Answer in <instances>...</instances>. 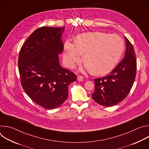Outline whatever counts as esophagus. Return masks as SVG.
Wrapping results in <instances>:
<instances>
[{
    "mask_svg": "<svg viewBox=\"0 0 149 149\" xmlns=\"http://www.w3.org/2000/svg\"><path fill=\"white\" fill-rule=\"evenodd\" d=\"M77 79L78 81H82L84 80V77L82 75H78L77 77Z\"/></svg>",
    "mask_w": 149,
    "mask_h": 149,
    "instance_id": "34e87169",
    "label": "esophagus"
}]
</instances>
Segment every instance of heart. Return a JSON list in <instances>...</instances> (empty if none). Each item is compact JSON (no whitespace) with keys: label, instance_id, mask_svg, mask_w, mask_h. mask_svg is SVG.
I'll return each instance as SVG.
<instances>
[{"label":"heart","instance_id":"obj_1","mask_svg":"<svg viewBox=\"0 0 149 149\" xmlns=\"http://www.w3.org/2000/svg\"><path fill=\"white\" fill-rule=\"evenodd\" d=\"M124 48V40L117 34L84 33L76 36L75 43L69 40L65 42L63 60L67 67L73 68L84 54L86 68L94 75H104L118 64Z\"/></svg>","mask_w":149,"mask_h":149}]
</instances>
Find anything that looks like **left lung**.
Here are the masks:
<instances>
[{
  "instance_id": "left-lung-1",
  "label": "left lung",
  "mask_w": 149,
  "mask_h": 149,
  "mask_svg": "<svg viewBox=\"0 0 149 149\" xmlns=\"http://www.w3.org/2000/svg\"><path fill=\"white\" fill-rule=\"evenodd\" d=\"M125 53L123 59L108 75L94 79L93 99L98 104L111 107L121 102L129 93L136 74V54L131 42L125 36Z\"/></svg>"
}]
</instances>
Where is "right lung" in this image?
I'll list each match as a JSON object with an SVG mask.
<instances>
[{"label": "right lung", "instance_id": "1", "mask_svg": "<svg viewBox=\"0 0 149 149\" xmlns=\"http://www.w3.org/2000/svg\"><path fill=\"white\" fill-rule=\"evenodd\" d=\"M65 27H41L35 30L21 48L18 68L22 86L29 98L47 110L60 106L67 99L69 85L76 75L63 68L58 55L63 49L61 39Z\"/></svg>", "mask_w": 149, "mask_h": 149}]
</instances>
